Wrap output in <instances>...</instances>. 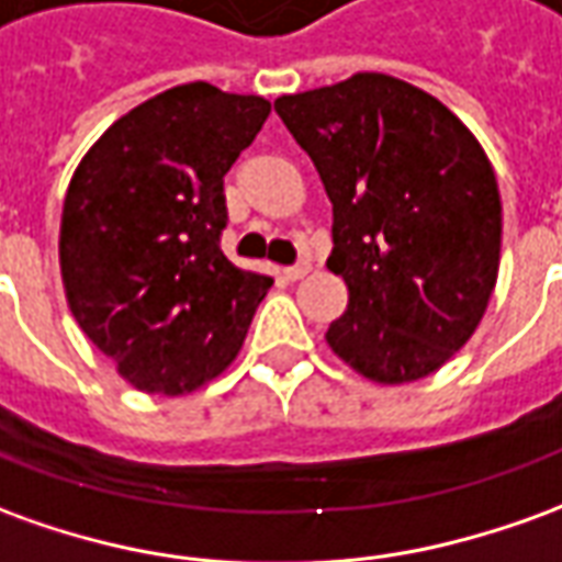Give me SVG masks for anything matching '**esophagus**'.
Here are the masks:
<instances>
[{
	"label": "esophagus",
	"instance_id": "esophagus-1",
	"mask_svg": "<svg viewBox=\"0 0 562 562\" xmlns=\"http://www.w3.org/2000/svg\"><path fill=\"white\" fill-rule=\"evenodd\" d=\"M310 273V261H297L292 268H285V280H301Z\"/></svg>",
	"mask_w": 562,
	"mask_h": 562
}]
</instances>
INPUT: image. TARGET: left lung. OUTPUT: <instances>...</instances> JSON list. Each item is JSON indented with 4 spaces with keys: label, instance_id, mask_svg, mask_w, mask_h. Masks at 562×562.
<instances>
[{
    "label": "left lung",
    "instance_id": "1",
    "mask_svg": "<svg viewBox=\"0 0 562 562\" xmlns=\"http://www.w3.org/2000/svg\"><path fill=\"white\" fill-rule=\"evenodd\" d=\"M273 109L335 213L328 270L349 304L328 347L376 383L438 371L472 337L499 273L502 203L484 148L435 97L380 72Z\"/></svg>",
    "mask_w": 562,
    "mask_h": 562
}]
</instances>
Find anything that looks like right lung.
<instances>
[{
  "instance_id": "1",
  "label": "right lung",
  "mask_w": 562,
  "mask_h": 562,
  "mask_svg": "<svg viewBox=\"0 0 562 562\" xmlns=\"http://www.w3.org/2000/svg\"><path fill=\"white\" fill-rule=\"evenodd\" d=\"M268 115L261 97L191 81L136 105L78 164L63 285L81 331L136 390L182 395L222 374L273 285L222 252L225 176Z\"/></svg>"
}]
</instances>
